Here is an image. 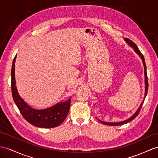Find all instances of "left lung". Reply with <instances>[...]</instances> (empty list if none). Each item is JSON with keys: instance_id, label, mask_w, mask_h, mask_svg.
I'll return each mask as SVG.
<instances>
[{"instance_id": "1", "label": "left lung", "mask_w": 158, "mask_h": 158, "mask_svg": "<svg viewBox=\"0 0 158 158\" xmlns=\"http://www.w3.org/2000/svg\"><path fill=\"white\" fill-rule=\"evenodd\" d=\"M125 42H126L129 46L133 48V50H134V51L136 52V53L138 55L141 60H142V62H143V67H144V75H145V96H144V99L143 100V102H141L140 106L138 107V109H137V110L135 111V113L134 114H133L130 118H129L126 120H124L123 121H120V122H115V123H111V122H105V121H101L99 119H98L101 123H102L104 125H111V126H118V125H123V124H125L127 123L128 122H130L131 121H132L133 119H134L138 115L139 113L141 110V107H142V106L143 104V102H144V100H145V97H146L147 95V93H148V75H147V71H146V64H145V59H144V56L143 55V54L141 53V52H140V51L139 50L138 47H137L136 44L133 43L131 40L127 38L126 39H124Z\"/></svg>"}]
</instances>
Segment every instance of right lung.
<instances>
[{
    "mask_svg": "<svg viewBox=\"0 0 158 158\" xmlns=\"http://www.w3.org/2000/svg\"><path fill=\"white\" fill-rule=\"evenodd\" d=\"M15 56L11 69V90L13 100L26 121L35 127L42 128H52L59 126L65 119L70 109V98L66 102H59L49 108L44 110H35L28 106L20 97L16 87L15 81Z\"/></svg>",
    "mask_w": 158,
    "mask_h": 158,
    "instance_id": "obj_1",
    "label": "right lung"
}]
</instances>
